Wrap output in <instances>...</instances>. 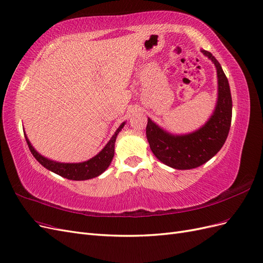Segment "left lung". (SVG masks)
<instances>
[{
    "mask_svg": "<svg viewBox=\"0 0 263 263\" xmlns=\"http://www.w3.org/2000/svg\"><path fill=\"white\" fill-rule=\"evenodd\" d=\"M200 51L215 65L218 79V96L211 118L199 129L186 134L170 133L147 118L149 147L157 160L175 170L196 168L211 160L226 142L231 124L232 100L228 79L211 52Z\"/></svg>",
    "mask_w": 263,
    "mask_h": 263,
    "instance_id": "8db88e82",
    "label": "left lung"
}]
</instances>
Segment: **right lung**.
<instances>
[{
  "label": "right lung",
  "instance_id": "1",
  "mask_svg": "<svg viewBox=\"0 0 263 263\" xmlns=\"http://www.w3.org/2000/svg\"><path fill=\"white\" fill-rule=\"evenodd\" d=\"M124 124L125 122L120 124L114 136L111 137V139L106 144V146H104L98 154L95 155L92 159L81 163H61L49 160L36 151L31 144V142H29L28 138L26 137L25 132L24 136L33 156L45 168L54 172V173H56L57 175H61L62 177L72 179V181H86V179L95 178L101 175L103 172L109 167V165L111 164V161L114 159L115 155V143L117 137L119 132L122 130Z\"/></svg>",
  "mask_w": 263,
  "mask_h": 263
}]
</instances>
